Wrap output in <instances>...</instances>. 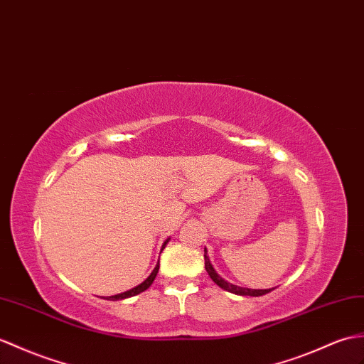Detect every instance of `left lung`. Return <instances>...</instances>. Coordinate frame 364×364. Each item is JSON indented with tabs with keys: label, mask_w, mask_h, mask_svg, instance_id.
<instances>
[{
	"label": "left lung",
	"mask_w": 364,
	"mask_h": 364,
	"mask_svg": "<svg viewBox=\"0 0 364 364\" xmlns=\"http://www.w3.org/2000/svg\"><path fill=\"white\" fill-rule=\"evenodd\" d=\"M205 268H206L208 274L210 276V279H213V281H214L218 287H220V289H223V290H226V291H230V293H234V294H240V296H262V294H267V293H269V291L273 290V289H267V290H252V289H245V287L232 285V284H230V282H226L222 276H218V273L214 269L213 264H210V260H209V256H208L206 250H205Z\"/></svg>",
	"instance_id": "left-lung-1"
}]
</instances>
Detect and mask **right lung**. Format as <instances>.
Wrapping results in <instances>:
<instances>
[{"label": "right lung", "instance_id": "add662e5", "mask_svg": "<svg viewBox=\"0 0 364 364\" xmlns=\"http://www.w3.org/2000/svg\"><path fill=\"white\" fill-rule=\"evenodd\" d=\"M168 242V239L164 242V245H163V248L166 247V243ZM158 269H159V260H158V264H156V267H155V269L154 272L150 273V276L146 279V281H144L142 284H139V285H136L134 287V289H132V290H127V291H124V293H119V294H114V296H107V299L108 301H119V299H125V298H132V296H136V294H139V293H142V291H146L149 287L154 284V281H155V277H156V274H158Z\"/></svg>", "mask_w": 364, "mask_h": 364}]
</instances>
